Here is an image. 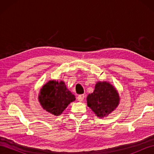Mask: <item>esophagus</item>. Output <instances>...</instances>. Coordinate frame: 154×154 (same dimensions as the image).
Segmentation results:
<instances>
[{"instance_id":"34e87169","label":"esophagus","mask_w":154,"mask_h":154,"mask_svg":"<svg viewBox=\"0 0 154 154\" xmlns=\"http://www.w3.org/2000/svg\"><path fill=\"white\" fill-rule=\"evenodd\" d=\"M84 99H85V94H79V95L77 97V99H78V100L80 101V102H81V101H83Z\"/></svg>"}]
</instances>
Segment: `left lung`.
<instances>
[{"label":"left lung","instance_id":"8db88e82","mask_svg":"<svg viewBox=\"0 0 154 154\" xmlns=\"http://www.w3.org/2000/svg\"><path fill=\"white\" fill-rule=\"evenodd\" d=\"M87 105L97 116H107L116 109L119 103V96L112 85L107 82H98L93 93L87 98Z\"/></svg>","mask_w":154,"mask_h":154}]
</instances>
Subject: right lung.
Listing matches in <instances>:
<instances>
[{
	"label": "right lung",
	"instance_id": "right-lung-1",
	"mask_svg": "<svg viewBox=\"0 0 154 154\" xmlns=\"http://www.w3.org/2000/svg\"><path fill=\"white\" fill-rule=\"evenodd\" d=\"M38 99L44 109L57 116L75 100V97L63 81H50L42 88Z\"/></svg>",
	"mask_w": 154,
	"mask_h": 154
}]
</instances>
